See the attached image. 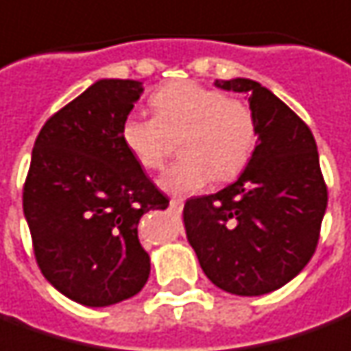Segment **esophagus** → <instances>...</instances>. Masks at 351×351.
I'll return each mask as SVG.
<instances>
[{"label":"esophagus","instance_id":"obj_1","mask_svg":"<svg viewBox=\"0 0 351 351\" xmlns=\"http://www.w3.org/2000/svg\"><path fill=\"white\" fill-rule=\"evenodd\" d=\"M182 207H184L182 199H176V197H173V199L169 202V209H171L173 213H180V211H182Z\"/></svg>","mask_w":351,"mask_h":351}]
</instances>
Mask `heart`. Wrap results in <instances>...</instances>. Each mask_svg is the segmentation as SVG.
<instances>
[{
    "instance_id": "b5f03b06",
    "label": "heart",
    "mask_w": 351,
    "mask_h": 351,
    "mask_svg": "<svg viewBox=\"0 0 351 351\" xmlns=\"http://www.w3.org/2000/svg\"><path fill=\"white\" fill-rule=\"evenodd\" d=\"M152 107L154 117H126L121 138L145 171H159L180 140L182 159L159 178L169 194H192L213 178L232 180L254 156L256 115L242 99L184 80L159 88Z\"/></svg>"
}]
</instances>
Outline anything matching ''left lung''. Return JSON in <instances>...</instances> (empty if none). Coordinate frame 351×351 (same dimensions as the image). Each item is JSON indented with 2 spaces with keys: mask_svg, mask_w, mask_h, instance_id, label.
Wrapping results in <instances>:
<instances>
[{
  "mask_svg": "<svg viewBox=\"0 0 351 351\" xmlns=\"http://www.w3.org/2000/svg\"><path fill=\"white\" fill-rule=\"evenodd\" d=\"M215 86L247 95L257 145L236 182L186 202V238L221 290L269 294L290 282L315 254L328 202L315 138L256 80H217Z\"/></svg>",
  "mask_w": 351,
  "mask_h": 351,
  "instance_id": "8db88e82",
  "label": "left lung"
}]
</instances>
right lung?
<instances>
[{
  "instance_id": "add662e5",
  "label": "right lung",
  "mask_w": 351,
  "mask_h": 351,
  "mask_svg": "<svg viewBox=\"0 0 351 351\" xmlns=\"http://www.w3.org/2000/svg\"><path fill=\"white\" fill-rule=\"evenodd\" d=\"M142 90L138 80H97L49 117L34 142L23 209L36 263L82 306L128 300L149 276L138 223L169 199L121 138Z\"/></svg>"
}]
</instances>
